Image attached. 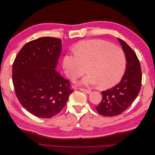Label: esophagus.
<instances>
[{
	"label": "esophagus",
	"instance_id": "esophagus-1",
	"mask_svg": "<svg viewBox=\"0 0 155 155\" xmlns=\"http://www.w3.org/2000/svg\"><path fill=\"white\" fill-rule=\"evenodd\" d=\"M79 90H80L81 91H83L84 92H85L86 94H90L91 91L90 90H88V89H86V88H79Z\"/></svg>",
	"mask_w": 155,
	"mask_h": 155
}]
</instances>
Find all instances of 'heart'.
Wrapping results in <instances>:
<instances>
[{
  "mask_svg": "<svg viewBox=\"0 0 155 155\" xmlns=\"http://www.w3.org/2000/svg\"><path fill=\"white\" fill-rule=\"evenodd\" d=\"M63 66L67 77L74 80L87 71L81 85H96L109 88L116 85L122 78L126 58L120 48L102 40H91L79 44L74 55H66Z\"/></svg>",
  "mask_w": 155,
  "mask_h": 155,
  "instance_id": "b5f03b06",
  "label": "heart"
}]
</instances>
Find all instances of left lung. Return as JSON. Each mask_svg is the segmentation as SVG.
<instances>
[{"mask_svg": "<svg viewBox=\"0 0 155 155\" xmlns=\"http://www.w3.org/2000/svg\"><path fill=\"white\" fill-rule=\"evenodd\" d=\"M118 40L125 52L126 70L118 84L101 92L102 100L96 109L102 116H114L122 113L137 98L141 88L142 75L137 55L124 41Z\"/></svg>", "mask_w": 155, "mask_h": 155, "instance_id": "left-lung-1", "label": "left lung"}]
</instances>
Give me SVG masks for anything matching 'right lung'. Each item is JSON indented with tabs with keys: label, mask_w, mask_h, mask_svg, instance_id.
Here are the masks:
<instances>
[{
	"label": "right lung",
	"mask_w": 155,
	"mask_h": 155,
	"mask_svg": "<svg viewBox=\"0 0 155 155\" xmlns=\"http://www.w3.org/2000/svg\"><path fill=\"white\" fill-rule=\"evenodd\" d=\"M61 51V39L41 37L26 43L14 60L12 80L17 99L38 118L59 113L74 91L55 69Z\"/></svg>",
	"instance_id": "obj_1"
}]
</instances>
